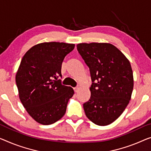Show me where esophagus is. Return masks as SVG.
<instances>
[{"mask_svg": "<svg viewBox=\"0 0 151 151\" xmlns=\"http://www.w3.org/2000/svg\"><path fill=\"white\" fill-rule=\"evenodd\" d=\"M79 89H80V87H75V88H74V90H75V91L76 92V93H77V92L78 91V90H79Z\"/></svg>", "mask_w": 151, "mask_h": 151, "instance_id": "obj_1", "label": "esophagus"}]
</instances>
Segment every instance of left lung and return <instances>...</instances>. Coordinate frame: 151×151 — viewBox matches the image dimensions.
<instances>
[{"label":"left lung","instance_id":"obj_1","mask_svg":"<svg viewBox=\"0 0 151 151\" xmlns=\"http://www.w3.org/2000/svg\"><path fill=\"white\" fill-rule=\"evenodd\" d=\"M77 50L89 67L91 97L83 104L87 117L104 126L117 119L131 100L134 77L127 58L113 45L80 43Z\"/></svg>","mask_w":151,"mask_h":151}]
</instances>
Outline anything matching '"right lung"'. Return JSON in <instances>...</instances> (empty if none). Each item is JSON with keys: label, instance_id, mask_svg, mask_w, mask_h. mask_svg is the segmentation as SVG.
<instances>
[{"label": "right lung", "instance_id": "right-lung-1", "mask_svg": "<svg viewBox=\"0 0 151 151\" xmlns=\"http://www.w3.org/2000/svg\"><path fill=\"white\" fill-rule=\"evenodd\" d=\"M75 44L42 42L29 49L22 58L15 76L20 101L32 118L42 125H51L66 113L70 87L62 85L64 58Z\"/></svg>", "mask_w": 151, "mask_h": 151}]
</instances>
